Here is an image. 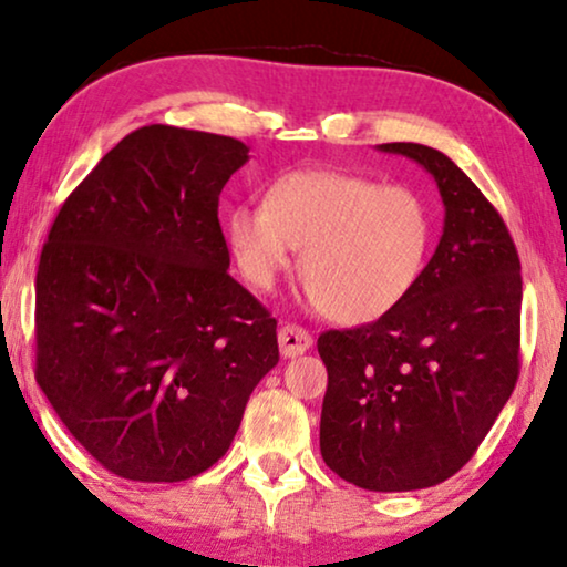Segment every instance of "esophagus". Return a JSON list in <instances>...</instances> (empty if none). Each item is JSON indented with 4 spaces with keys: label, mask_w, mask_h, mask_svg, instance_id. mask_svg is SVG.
Returning <instances> with one entry per match:
<instances>
[{
    "label": "esophagus",
    "mask_w": 567,
    "mask_h": 567,
    "mask_svg": "<svg viewBox=\"0 0 567 567\" xmlns=\"http://www.w3.org/2000/svg\"><path fill=\"white\" fill-rule=\"evenodd\" d=\"M278 346H281L284 359H297V355L312 348V336L305 328H299V324H284L278 330Z\"/></svg>",
    "instance_id": "esophagus-1"
}]
</instances>
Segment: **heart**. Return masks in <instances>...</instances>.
Wrapping results in <instances>:
<instances>
[{"label":"heart","mask_w":567,"mask_h":567,"mask_svg":"<svg viewBox=\"0 0 567 567\" xmlns=\"http://www.w3.org/2000/svg\"><path fill=\"white\" fill-rule=\"evenodd\" d=\"M224 235L239 274L270 289L299 250L307 291L340 324L377 322L421 281L431 250V212L405 185L340 169L276 177L266 206L237 204Z\"/></svg>","instance_id":"heart-1"}]
</instances>
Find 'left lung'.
<instances>
[{
  "instance_id": "8db88e82",
  "label": "left lung",
  "mask_w": 567,
  "mask_h": 567,
  "mask_svg": "<svg viewBox=\"0 0 567 567\" xmlns=\"http://www.w3.org/2000/svg\"><path fill=\"white\" fill-rule=\"evenodd\" d=\"M436 183L444 231L413 293L382 320L317 340L320 452L374 493L444 483L477 452L518 379L522 262L501 214L444 152L379 144Z\"/></svg>"
}]
</instances>
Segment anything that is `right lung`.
I'll return each mask as SVG.
<instances>
[{"label": "right lung", "instance_id": "add662e5", "mask_svg": "<svg viewBox=\"0 0 567 567\" xmlns=\"http://www.w3.org/2000/svg\"><path fill=\"white\" fill-rule=\"evenodd\" d=\"M247 159L231 136L138 128L76 185L43 245L35 379L113 475H200L278 363L276 320L229 276L219 224Z\"/></svg>", "mask_w": 567, "mask_h": 567}]
</instances>
